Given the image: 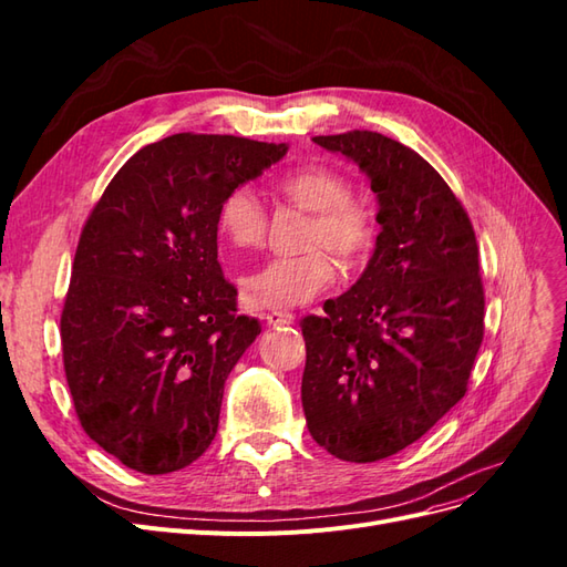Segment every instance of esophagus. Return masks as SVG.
Wrapping results in <instances>:
<instances>
[{
	"label": "esophagus",
	"instance_id": "1",
	"mask_svg": "<svg viewBox=\"0 0 567 567\" xmlns=\"http://www.w3.org/2000/svg\"><path fill=\"white\" fill-rule=\"evenodd\" d=\"M265 321L269 326H288V323H293V315H290V312H267Z\"/></svg>",
	"mask_w": 567,
	"mask_h": 567
}]
</instances>
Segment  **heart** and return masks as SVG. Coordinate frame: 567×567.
Segmentation results:
<instances>
[{"label": "heart", "instance_id": "heart-1", "mask_svg": "<svg viewBox=\"0 0 567 567\" xmlns=\"http://www.w3.org/2000/svg\"><path fill=\"white\" fill-rule=\"evenodd\" d=\"M277 192L298 208L312 213L305 229V246L293 257H274L241 279L244 298L257 310H286L319 296L333 281V262L354 267L364 262L375 246L379 221L364 198L350 194L348 177L331 167H298L277 182ZM269 217L262 200L250 188L238 186L219 205L217 231L221 241L238 250L262 246Z\"/></svg>", "mask_w": 567, "mask_h": 567}]
</instances>
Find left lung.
<instances>
[{"label": "left lung", "instance_id": "obj_1", "mask_svg": "<svg viewBox=\"0 0 567 567\" xmlns=\"http://www.w3.org/2000/svg\"><path fill=\"white\" fill-rule=\"evenodd\" d=\"M371 179L381 234L359 281L302 319V409L319 447L371 463L402 452L466 394L485 336L475 231L416 151L379 132L315 136Z\"/></svg>", "mask_w": 567, "mask_h": 567}]
</instances>
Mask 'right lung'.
<instances>
[{
    "label": "right lung",
    "instance_id": "add662e5",
    "mask_svg": "<svg viewBox=\"0 0 567 567\" xmlns=\"http://www.w3.org/2000/svg\"><path fill=\"white\" fill-rule=\"evenodd\" d=\"M286 144L182 132L117 169L84 221L61 312L75 414L127 468L163 475L215 440L225 381L260 321L217 262L225 196Z\"/></svg>",
    "mask_w": 567,
    "mask_h": 567
}]
</instances>
